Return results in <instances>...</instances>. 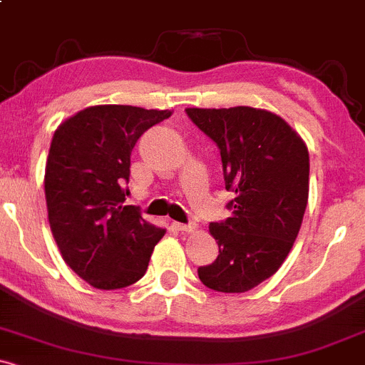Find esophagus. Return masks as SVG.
I'll use <instances>...</instances> for the list:
<instances>
[{"label": "esophagus", "mask_w": 365, "mask_h": 365, "mask_svg": "<svg viewBox=\"0 0 365 365\" xmlns=\"http://www.w3.org/2000/svg\"><path fill=\"white\" fill-rule=\"evenodd\" d=\"M173 227H175L176 231H182V232L197 231V225L195 224H180V222H173Z\"/></svg>", "instance_id": "34e87169"}]
</instances>
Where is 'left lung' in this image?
<instances>
[{"label":"left lung","instance_id":"8db88e82","mask_svg":"<svg viewBox=\"0 0 365 365\" xmlns=\"http://www.w3.org/2000/svg\"><path fill=\"white\" fill-rule=\"evenodd\" d=\"M190 120L220 148L232 215L210 224L218 257L197 269L208 289L248 292L285 262L309 194L304 140L279 115L252 106L187 108Z\"/></svg>","mask_w":365,"mask_h":365}]
</instances>
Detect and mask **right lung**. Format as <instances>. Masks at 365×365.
I'll return each mask as SVG.
<instances>
[{"label":"right lung","mask_w":365,"mask_h":365,"mask_svg":"<svg viewBox=\"0 0 365 365\" xmlns=\"http://www.w3.org/2000/svg\"><path fill=\"white\" fill-rule=\"evenodd\" d=\"M170 115L96 105L71 115L53 133L45 166L48 224L64 262L94 289L136 283L166 234L124 201L134 145Z\"/></svg>","instance_id":"add662e5"}]
</instances>
